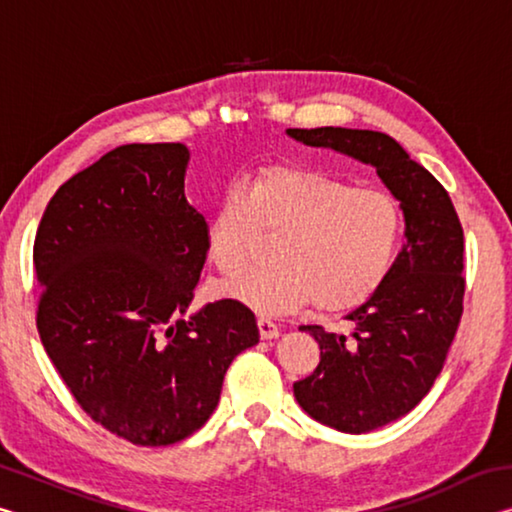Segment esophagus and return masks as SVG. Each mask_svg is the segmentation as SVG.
Returning a JSON list of instances; mask_svg holds the SVG:
<instances>
[{"label":"esophagus","instance_id":"esophagus-1","mask_svg":"<svg viewBox=\"0 0 512 512\" xmlns=\"http://www.w3.org/2000/svg\"><path fill=\"white\" fill-rule=\"evenodd\" d=\"M257 327H259V336H262L264 341L277 339V336H280V327H277L268 316H257Z\"/></svg>","mask_w":512,"mask_h":512}]
</instances>
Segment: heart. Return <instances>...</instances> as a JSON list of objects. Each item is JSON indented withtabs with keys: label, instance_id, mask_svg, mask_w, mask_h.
I'll use <instances>...</instances> for the list:
<instances>
[{
	"label": "heart",
	"instance_id": "heart-1",
	"mask_svg": "<svg viewBox=\"0 0 512 512\" xmlns=\"http://www.w3.org/2000/svg\"><path fill=\"white\" fill-rule=\"evenodd\" d=\"M275 237L273 264L225 287L259 314H282L311 300L336 314L384 287L400 255L404 210L386 189L300 167H268L228 189L205 221L207 259L235 277Z\"/></svg>",
	"mask_w": 512,
	"mask_h": 512
}]
</instances>
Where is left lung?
Listing matches in <instances>:
<instances>
[{"label": "left lung", "mask_w": 512, "mask_h": 512, "mask_svg": "<svg viewBox=\"0 0 512 512\" xmlns=\"http://www.w3.org/2000/svg\"><path fill=\"white\" fill-rule=\"evenodd\" d=\"M287 133L372 164L404 210L406 241L391 275L345 316L354 332L300 327L318 341L320 361L293 384L298 404L336 431L366 433L415 409L443 370L463 314V228L447 189L391 135L334 126Z\"/></svg>", "instance_id": "8db88e82"}]
</instances>
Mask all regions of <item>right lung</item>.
<instances>
[{
    "label": "right lung",
    "mask_w": 512,
    "mask_h": 512,
    "mask_svg": "<svg viewBox=\"0 0 512 512\" xmlns=\"http://www.w3.org/2000/svg\"><path fill=\"white\" fill-rule=\"evenodd\" d=\"M187 162L185 144L117 146L58 187L33 244L51 363L94 422L142 447L201 429L232 359L259 341L237 300L183 318L207 259Z\"/></svg>",
    "instance_id": "right-lung-1"
}]
</instances>
